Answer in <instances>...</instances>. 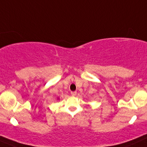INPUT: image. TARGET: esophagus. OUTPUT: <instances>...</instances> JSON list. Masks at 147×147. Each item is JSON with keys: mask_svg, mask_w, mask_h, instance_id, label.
I'll list each match as a JSON object with an SVG mask.
<instances>
[{"mask_svg": "<svg viewBox=\"0 0 147 147\" xmlns=\"http://www.w3.org/2000/svg\"><path fill=\"white\" fill-rule=\"evenodd\" d=\"M71 94H72V96H75L77 94V92H71Z\"/></svg>", "mask_w": 147, "mask_h": 147, "instance_id": "obj_1", "label": "esophagus"}]
</instances>
